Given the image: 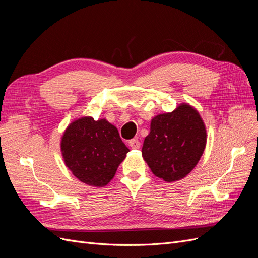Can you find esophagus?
<instances>
[{
    "mask_svg": "<svg viewBox=\"0 0 258 258\" xmlns=\"http://www.w3.org/2000/svg\"><path fill=\"white\" fill-rule=\"evenodd\" d=\"M129 146L131 148H136V150H137V148L140 147V141L138 139H132L129 141Z\"/></svg>",
    "mask_w": 258,
    "mask_h": 258,
    "instance_id": "obj_1",
    "label": "esophagus"
}]
</instances>
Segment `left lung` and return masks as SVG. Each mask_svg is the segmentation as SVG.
<instances>
[{
    "label": "left lung",
    "instance_id": "left-lung-1",
    "mask_svg": "<svg viewBox=\"0 0 258 258\" xmlns=\"http://www.w3.org/2000/svg\"><path fill=\"white\" fill-rule=\"evenodd\" d=\"M206 144L207 130L200 114L191 105L181 103L173 112L152 119L142 156L156 176L174 182L197 166Z\"/></svg>",
    "mask_w": 258,
    "mask_h": 258
}]
</instances>
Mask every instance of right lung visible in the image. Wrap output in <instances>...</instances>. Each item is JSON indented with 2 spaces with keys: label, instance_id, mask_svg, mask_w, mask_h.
Wrapping results in <instances>:
<instances>
[{
  "label": "right lung",
  "instance_id": "obj_1",
  "mask_svg": "<svg viewBox=\"0 0 258 258\" xmlns=\"http://www.w3.org/2000/svg\"><path fill=\"white\" fill-rule=\"evenodd\" d=\"M60 146L66 166L73 175L95 187L111 182L129 152L115 126L104 118L95 120L90 116L70 123Z\"/></svg>",
  "mask_w": 258,
  "mask_h": 258
}]
</instances>
